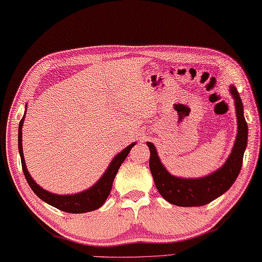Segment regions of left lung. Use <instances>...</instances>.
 <instances>
[{
    "instance_id": "obj_1",
    "label": "left lung",
    "mask_w": 262,
    "mask_h": 262,
    "mask_svg": "<svg viewBox=\"0 0 262 262\" xmlns=\"http://www.w3.org/2000/svg\"><path fill=\"white\" fill-rule=\"evenodd\" d=\"M231 94L235 99L237 116V136L235 145L226 163L215 173L200 179H180L170 175L159 161L156 148L151 142L149 167L156 188L165 200L180 207H198L209 204L231 188L241 172L243 155L248 142V124L243 115V104L237 89L231 86Z\"/></svg>"
}]
</instances>
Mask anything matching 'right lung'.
Returning <instances> with one entry per match:
<instances>
[{
	"mask_svg": "<svg viewBox=\"0 0 262 262\" xmlns=\"http://www.w3.org/2000/svg\"><path fill=\"white\" fill-rule=\"evenodd\" d=\"M24 120H25V115L19 122V135H18V145H19V152L21 157V165H23V170L26 176L27 182H28L31 190L35 192L37 196H39V198L42 201H45L46 204L55 207L62 211L70 212V213H81V212L93 211L103 206L105 200L107 199V196L110 194L117 170H119L122 163L124 162V159L127 157V155H129L131 148L135 146L136 143H131V145L129 147H126L123 151H121L117 156H115V158L112 161L105 174L101 176V179L94 186H92V188L83 192H80L78 194L58 195L41 189L40 186L37 184L33 179H31L30 174L28 173V170H27L24 152H23V131H21V129H23Z\"/></svg>",
	"mask_w": 262,
	"mask_h": 262,
	"instance_id": "add662e5",
	"label": "right lung"
}]
</instances>
